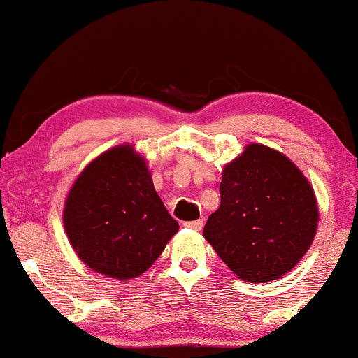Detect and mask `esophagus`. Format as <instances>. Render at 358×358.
<instances>
[{"mask_svg":"<svg viewBox=\"0 0 358 358\" xmlns=\"http://www.w3.org/2000/svg\"><path fill=\"white\" fill-rule=\"evenodd\" d=\"M184 227H187L190 229H195V231H199V229H202V227H203V220H194V222H185Z\"/></svg>","mask_w":358,"mask_h":358,"instance_id":"esophagus-1","label":"esophagus"}]
</instances>
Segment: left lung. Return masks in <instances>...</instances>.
<instances>
[{
    "instance_id": "8db88e82",
    "label": "left lung",
    "mask_w": 358,
    "mask_h": 358,
    "mask_svg": "<svg viewBox=\"0 0 358 358\" xmlns=\"http://www.w3.org/2000/svg\"><path fill=\"white\" fill-rule=\"evenodd\" d=\"M220 195L203 236L243 280H275L310 249L320 217L316 197L287 156L264 145L246 146L224 166Z\"/></svg>"
}]
</instances>
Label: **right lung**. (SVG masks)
<instances>
[{
    "label": "right lung",
    "mask_w": 358,
    "mask_h": 358,
    "mask_svg": "<svg viewBox=\"0 0 358 358\" xmlns=\"http://www.w3.org/2000/svg\"><path fill=\"white\" fill-rule=\"evenodd\" d=\"M63 223L81 261L119 280L148 271L179 229L130 145L86 166L68 194Z\"/></svg>",
    "instance_id": "obj_1"
}]
</instances>
